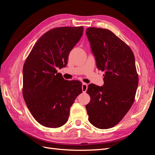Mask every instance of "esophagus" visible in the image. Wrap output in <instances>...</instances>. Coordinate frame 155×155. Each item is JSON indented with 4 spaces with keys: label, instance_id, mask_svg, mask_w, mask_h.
I'll return each instance as SVG.
<instances>
[{
    "label": "esophagus",
    "instance_id": "esophagus-1",
    "mask_svg": "<svg viewBox=\"0 0 155 155\" xmlns=\"http://www.w3.org/2000/svg\"><path fill=\"white\" fill-rule=\"evenodd\" d=\"M87 88H88V85L87 83H83V85H82V91L83 92H86V91H87Z\"/></svg>",
    "mask_w": 155,
    "mask_h": 155
}]
</instances>
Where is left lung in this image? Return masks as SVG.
Listing matches in <instances>:
<instances>
[{
	"instance_id": "obj_1",
	"label": "left lung",
	"mask_w": 155,
	"mask_h": 155,
	"mask_svg": "<svg viewBox=\"0 0 155 155\" xmlns=\"http://www.w3.org/2000/svg\"><path fill=\"white\" fill-rule=\"evenodd\" d=\"M86 34L96 67L105 72L104 85H88V120L98 129H109L122 120L134 102L138 85L134 55L129 46L109 30L88 28Z\"/></svg>"
}]
</instances>
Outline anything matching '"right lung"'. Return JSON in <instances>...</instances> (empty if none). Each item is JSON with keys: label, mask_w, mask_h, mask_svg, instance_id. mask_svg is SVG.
<instances>
[{"label": "right lung", "mask_w": 155, "mask_h": 155, "mask_svg": "<svg viewBox=\"0 0 155 155\" xmlns=\"http://www.w3.org/2000/svg\"><path fill=\"white\" fill-rule=\"evenodd\" d=\"M83 27H59L36 42L22 69V94L27 107L41 125L58 128L68 121L70 107L82 92V83L68 81L56 68L68 58L83 35Z\"/></svg>", "instance_id": "obj_1"}]
</instances>
